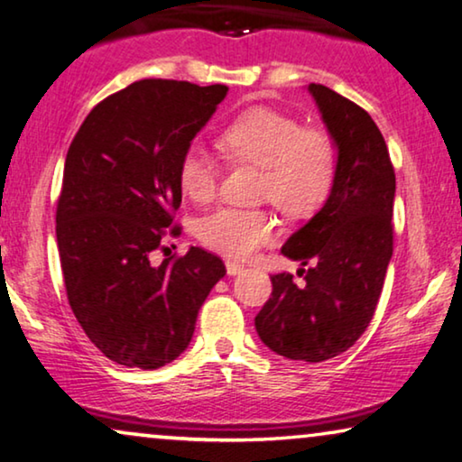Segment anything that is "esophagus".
Wrapping results in <instances>:
<instances>
[{
  "mask_svg": "<svg viewBox=\"0 0 462 462\" xmlns=\"http://www.w3.org/2000/svg\"><path fill=\"white\" fill-rule=\"evenodd\" d=\"M226 272H228V276H236L243 272V265L236 263V262H226Z\"/></svg>",
  "mask_w": 462,
  "mask_h": 462,
  "instance_id": "1",
  "label": "esophagus"
}]
</instances>
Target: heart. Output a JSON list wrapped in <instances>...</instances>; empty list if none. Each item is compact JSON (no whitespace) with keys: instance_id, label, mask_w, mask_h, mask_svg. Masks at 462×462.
Segmentation results:
<instances>
[{"instance_id":"b5f03b06","label":"heart","mask_w":462,"mask_h":462,"mask_svg":"<svg viewBox=\"0 0 462 462\" xmlns=\"http://www.w3.org/2000/svg\"><path fill=\"white\" fill-rule=\"evenodd\" d=\"M226 159L262 167L257 192L291 217L308 216L333 186L337 154L324 129L303 127L276 108L253 106L234 116L217 134ZM219 169L209 152L192 144L181 154L178 180L194 203H207L217 190ZM278 222L265 209L222 207L197 224V238L209 249L245 259L274 240Z\"/></svg>"}]
</instances>
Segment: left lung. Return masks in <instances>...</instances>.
<instances>
[{"label": "left lung", "instance_id": "1", "mask_svg": "<svg viewBox=\"0 0 462 462\" xmlns=\"http://www.w3.org/2000/svg\"><path fill=\"white\" fill-rule=\"evenodd\" d=\"M308 89L335 140V180L322 209L282 246L314 265L301 284L289 272L272 276L255 328L278 356L324 362L352 347L374 316L393 253L395 173L366 110L320 83Z\"/></svg>", "mask_w": 462, "mask_h": 462}]
</instances>
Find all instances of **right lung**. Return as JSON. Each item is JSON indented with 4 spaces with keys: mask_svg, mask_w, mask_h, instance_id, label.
Masks as SVG:
<instances>
[{
    "mask_svg": "<svg viewBox=\"0 0 462 462\" xmlns=\"http://www.w3.org/2000/svg\"><path fill=\"white\" fill-rule=\"evenodd\" d=\"M226 94L219 83L135 81L96 104L69 146L56 207L64 287L89 341L121 366L178 358L226 274L200 246L151 263L161 238L180 230L181 154Z\"/></svg>",
    "mask_w": 462,
    "mask_h": 462,
    "instance_id": "1",
    "label": "right lung"
}]
</instances>
